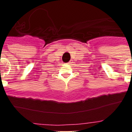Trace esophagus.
<instances>
[{
    "mask_svg": "<svg viewBox=\"0 0 132 132\" xmlns=\"http://www.w3.org/2000/svg\"><path fill=\"white\" fill-rule=\"evenodd\" d=\"M67 64H70V65H71V64H72V61H70V62H68Z\"/></svg>",
    "mask_w": 132,
    "mask_h": 132,
    "instance_id": "1",
    "label": "esophagus"
}]
</instances>
